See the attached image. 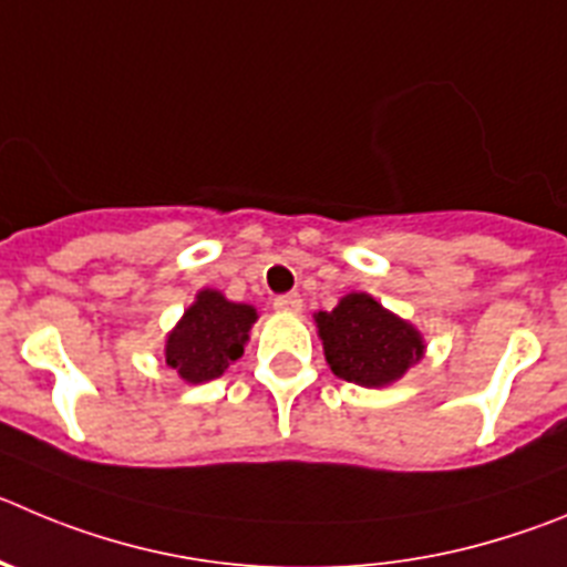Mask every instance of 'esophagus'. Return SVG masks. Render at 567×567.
Instances as JSON below:
<instances>
[{"instance_id":"obj_1","label":"esophagus","mask_w":567,"mask_h":567,"mask_svg":"<svg viewBox=\"0 0 567 567\" xmlns=\"http://www.w3.org/2000/svg\"><path fill=\"white\" fill-rule=\"evenodd\" d=\"M272 306L278 311H300L303 300H300L298 292H287V295H278V298L272 300Z\"/></svg>"}]
</instances>
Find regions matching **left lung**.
Returning a JSON list of instances; mask_svg holds the SVG:
<instances>
[{"label": "left lung", "instance_id": "obj_1", "mask_svg": "<svg viewBox=\"0 0 567 567\" xmlns=\"http://www.w3.org/2000/svg\"><path fill=\"white\" fill-rule=\"evenodd\" d=\"M318 329L331 371L357 385H388L422 360L419 331L371 295H346L334 311H320Z\"/></svg>", "mask_w": 567, "mask_h": 567}]
</instances>
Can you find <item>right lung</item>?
<instances>
[{
	"label": "right lung",
	"instance_id": "1",
	"mask_svg": "<svg viewBox=\"0 0 567 567\" xmlns=\"http://www.w3.org/2000/svg\"><path fill=\"white\" fill-rule=\"evenodd\" d=\"M256 323V309L230 303L219 292H199L196 303L185 311L168 337L165 362L185 382H207L227 371L244 354L249 326Z\"/></svg>",
	"mask_w": 567,
	"mask_h": 567
}]
</instances>
